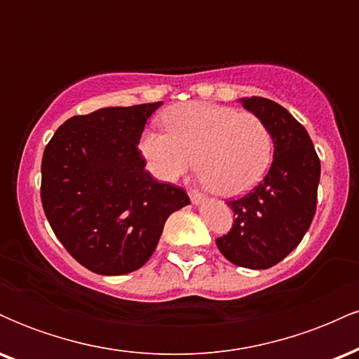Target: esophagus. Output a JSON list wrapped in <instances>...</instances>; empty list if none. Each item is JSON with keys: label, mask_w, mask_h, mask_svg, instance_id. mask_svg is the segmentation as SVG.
<instances>
[{"label": "esophagus", "mask_w": 359, "mask_h": 359, "mask_svg": "<svg viewBox=\"0 0 359 359\" xmlns=\"http://www.w3.org/2000/svg\"><path fill=\"white\" fill-rule=\"evenodd\" d=\"M189 197H191L192 204H201L204 201V196L197 191H189Z\"/></svg>", "instance_id": "obj_1"}]
</instances>
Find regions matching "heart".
Listing matches in <instances>:
<instances>
[{
  "label": "heart",
  "mask_w": 359,
  "mask_h": 359,
  "mask_svg": "<svg viewBox=\"0 0 359 359\" xmlns=\"http://www.w3.org/2000/svg\"><path fill=\"white\" fill-rule=\"evenodd\" d=\"M167 133L147 131L140 151L162 180H177L196 165L222 197L243 196L269 170L273 142L269 126L251 113L212 102H187L163 116Z\"/></svg>",
  "instance_id": "1"
}]
</instances>
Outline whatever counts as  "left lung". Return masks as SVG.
<instances>
[{
  "label": "left lung",
  "mask_w": 359,
  "mask_h": 359,
  "mask_svg": "<svg viewBox=\"0 0 359 359\" xmlns=\"http://www.w3.org/2000/svg\"><path fill=\"white\" fill-rule=\"evenodd\" d=\"M240 102L269 126L273 162L253 191L229 201L234 224L216 245L234 265L265 270L297 248L307 233L316 214L320 162L307 130L283 106L258 96Z\"/></svg>",
  "instance_id": "obj_1"
}]
</instances>
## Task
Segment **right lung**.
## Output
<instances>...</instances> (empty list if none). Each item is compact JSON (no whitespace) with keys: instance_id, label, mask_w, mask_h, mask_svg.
Listing matches in <instances>:
<instances>
[{"instance_id":"1","label":"right lung","mask_w":359,"mask_h":359,"mask_svg":"<svg viewBox=\"0 0 359 359\" xmlns=\"http://www.w3.org/2000/svg\"><path fill=\"white\" fill-rule=\"evenodd\" d=\"M160 106H118L72 116L45 147V216L64 248L94 273L142 269L167 217L191 204L184 189L158 182L145 170L138 150L147 119Z\"/></svg>"}]
</instances>
